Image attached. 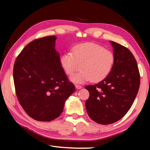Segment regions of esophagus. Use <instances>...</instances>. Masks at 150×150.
Wrapping results in <instances>:
<instances>
[{
    "label": "esophagus",
    "instance_id": "34e87169",
    "mask_svg": "<svg viewBox=\"0 0 150 150\" xmlns=\"http://www.w3.org/2000/svg\"><path fill=\"white\" fill-rule=\"evenodd\" d=\"M75 87L77 88V89H80V88H82V86L80 85H75Z\"/></svg>",
    "mask_w": 150,
    "mask_h": 150
}]
</instances>
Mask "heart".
I'll use <instances>...</instances> for the list:
<instances>
[{
  "label": "heart",
  "instance_id": "heart-1",
  "mask_svg": "<svg viewBox=\"0 0 150 150\" xmlns=\"http://www.w3.org/2000/svg\"><path fill=\"white\" fill-rule=\"evenodd\" d=\"M115 61L111 51L91 42L77 45L72 53H65L59 58L61 67L69 76L77 71L81 65V71L71 77L73 82L77 83L89 80L96 83L103 80L110 74Z\"/></svg>",
  "mask_w": 150,
  "mask_h": 150
}]
</instances>
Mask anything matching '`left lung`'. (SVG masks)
<instances>
[{
    "label": "left lung",
    "instance_id": "left-lung-1",
    "mask_svg": "<svg viewBox=\"0 0 150 150\" xmlns=\"http://www.w3.org/2000/svg\"><path fill=\"white\" fill-rule=\"evenodd\" d=\"M115 61L107 77L85 87L89 97L85 102L88 115L95 122H116L130 110L138 94L140 75L135 57L128 48L110 41Z\"/></svg>",
    "mask_w": 150,
    "mask_h": 150
}]
</instances>
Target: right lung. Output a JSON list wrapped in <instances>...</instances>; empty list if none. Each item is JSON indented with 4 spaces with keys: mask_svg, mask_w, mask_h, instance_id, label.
Returning a JSON list of instances; mask_svg holds the SVG:
<instances>
[{
    "mask_svg": "<svg viewBox=\"0 0 150 150\" xmlns=\"http://www.w3.org/2000/svg\"><path fill=\"white\" fill-rule=\"evenodd\" d=\"M55 40V35L33 40L22 50L14 65L18 100L27 115L38 121L59 117L65 100L75 90L61 67Z\"/></svg>",
    "mask_w": 150,
    "mask_h": 150,
    "instance_id": "1",
    "label": "right lung"
}]
</instances>
